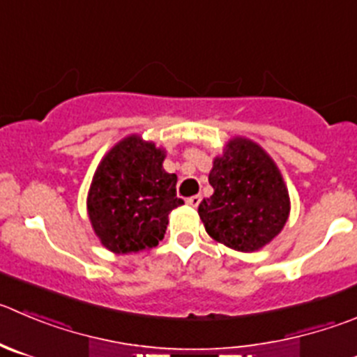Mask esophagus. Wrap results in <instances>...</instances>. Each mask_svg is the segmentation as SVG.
<instances>
[{
	"instance_id": "34e87169",
	"label": "esophagus",
	"mask_w": 357,
	"mask_h": 357,
	"mask_svg": "<svg viewBox=\"0 0 357 357\" xmlns=\"http://www.w3.org/2000/svg\"><path fill=\"white\" fill-rule=\"evenodd\" d=\"M199 202H202V196H199V195L191 196V198H188V205H189V206H195V208L199 205Z\"/></svg>"
}]
</instances>
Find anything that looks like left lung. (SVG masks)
I'll use <instances>...</instances> for the list:
<instances>
[{"instance_id":"left-lung-1","label":"left lung","mask_w":357,"mask_h":357,"mask_svg":"<svg viewBox=\"0 0 357 357\" xmlns=\"http://www.w3.org/2000/svg\"><path fill=\"white\" fill-rule=\"evenodd\" d=\"M213 195L198 206L213 240L252 252L270 243L289 217V195L270 155L254 142L235 138L208 175Z\"/></svg>"}]
</instances>
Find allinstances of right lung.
<instances>
[{
  "mask_svg": "<svg viewBox=\"0 0 357 357\" xmlns=\"http://www.w3.org/2000/svg\"><path fill=\"white\" fill-rule=\"evenodd\" d=\"M165 151L130 137L115 145L94 173L87 210L94 233L115 254L151 249L162 240L176 198V175L162 169Z\"/></svg>",
  "mask_w": 357,
  "mask_h": 357,
  "instance_id": "1",
  "label": "right lung"
}]
</instances>
